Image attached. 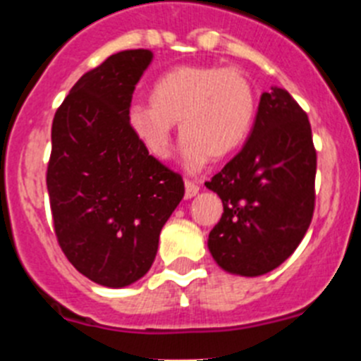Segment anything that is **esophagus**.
Listing matches in <instances>:
<instances>
[{"instance_id": "34e87169", "label": "esophagus", "mask_w": 361, "mask_h": 361, "mask_svg": "<svg viewBox=\"0 0 361 361\" xmlns=\"http://www.w3.org/2000/svg\"><path fill=\"white\" fill-rule=\"evenodd\" d=\"M197 193H199V184L193 183V180H186L184 183V197L186 199H193Z\"/></svg>"}]
</instances>
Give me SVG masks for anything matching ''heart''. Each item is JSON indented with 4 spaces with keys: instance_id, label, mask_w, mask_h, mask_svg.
I'll use <instances>...</instances> for the list:
<instances>
[{
    "instance_id": "b5f03b06",
    "label": "heart",
    "mask_w": 361,
    "mask_h": 361,
    "mask_svg": "<svg viewBox=\"0 0 361 361\" xmlns=\"http://www.w3.org/2000/svg\"><path fill=\"white\" fill-rule=\"evenodd\" d=\"M257 94L244 73L220 66H177L149 88V104H133L128 123L155 159L171 152L180 121L183 164L200 170L209 159L237 152L253 130Z\"/></svg>"
}]
</instances>
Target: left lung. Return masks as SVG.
Wrapping results in <instances>:
<instances>
[{"mask_svg":"<svg viewBox=\"0 0 361 361\" xmlns=\"http://www.w3.org/2000/svg\"><path fill=\"white\" fill-rule=\"evenodd\" d=\"M311 124L279 86L264 92L247 142L206 183L224 213L209 231L213 260L231 275H266L304 238L314 209Z\"/></svg>","mask_w":361,"mask_h":361,"instance_id":"1","label":"left lung"}]
</instances>
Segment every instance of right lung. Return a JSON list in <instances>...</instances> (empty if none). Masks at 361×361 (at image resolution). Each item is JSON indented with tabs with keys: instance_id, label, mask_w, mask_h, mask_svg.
I'll list each match as a JSON object with an SVG mask.
<instances>
[{
	"instance_id": "obj_1",
	"label": "right lung",
	"mask_w": 361,
	"mask_h": 361,
	"mask_svg": "<svg viewBox=\"0 0 361 361\" xmlns=\"http://www.w3.org/2000/svg\"><path fill=\"white\" fill-rule=\"evenodd\" d=\"M152 50H123L86 72L57 108L47 170L54 229L75 269L126 288L152 267L183 177L152 157L128 123Z\"/></svg>"
}]
</instances>
